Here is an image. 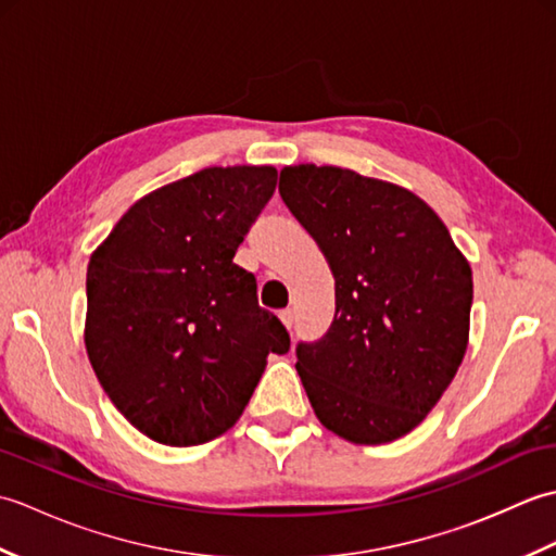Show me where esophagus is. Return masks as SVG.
<instances>
[{"label":"esophagus","instance_id":"1","mask_svg":"<svg viewBox=\"0 0 556 556\" xmlns=\"http://www.w3.org/2000/svg\"><path fill=\"white\" fill-rule=\"evenodd\" d=\"M279 317H281V323H285V325L291 329V325H293V311H291V308L281 311V313H279Z\"/></svg>","mask_w":556,"mask_h":556}]
</instances>
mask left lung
Returning <instances> with one entry per match:
<instances>
[{"mask_svg": "<svg viewBox=\"0 0 556 556\" xmlns=\"http://www.w3.org/2000/svg\"><path fill=\"white\" fill-rule=\"evenodd\" d=\"M279 195L325 253L337 311L296 346L315 416L353 444L408 434L452 384L468 346L473 275L437 212L396 184L299 164Z\"/></svg>", "mask_w": 556, "mask_h": 556, "instance_id": "8db88e82", "label": "left lung"}]
</instances>
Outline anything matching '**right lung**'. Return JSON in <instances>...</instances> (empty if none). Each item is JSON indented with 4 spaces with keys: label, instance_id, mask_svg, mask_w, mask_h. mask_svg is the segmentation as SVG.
Returning a JSON list of instances; mask_svg holds the SVG:
<instances>
[{
    "label": "right lung",
    "instance_id": "add662e5",
    "mask_svg": "<svg viewBox=\"0 0 556 556\" xmlns=\"http://www.w3.org/2000/svg\"><path fill=\"white\" fill-rule=\"evenodd\" d=\"M275 167H207L140 198L88 263L86 351L112 404L169 446L241 418L291 339L257 305L236 248L275 193Z\"/></svg>",
    "mask_w": 556,
    "mask_h": 556
}]
</instances>
